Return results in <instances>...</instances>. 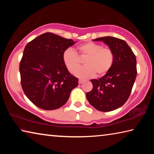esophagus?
Here are the masks:
<instances>
[{
  "label": "esophagus",
  "instance_id": "esophagus-1",
  "mask_svg": "<svg viewBox=\"0 0 154 154\" xmlns=\"http://www.w3.org/2000/svg\"><path fill=\"white\" fill-rule=\"evenodd\" d=\"M83 82V80L79 79V84H81V83H82Z\"/></svg>",
  "mask_w": 154,
  "mask_h": 154
}]
</instances>
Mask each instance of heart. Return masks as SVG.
<instances>
[{
    "label": "heart",
    "instance_id": "b5f03b06",
    "mask_svg": "<svg viewBox=\"0 0 154 154\" xmlns=\"http://www.w3.org/2000/svg\"><path fill=\"white\" fill-rule=\"evenodd\" d=\"M78 56L72 49H66L62 54V60L71 73H73L80 65L79 57L86 58L85 66L75 72V75L82 79L92 77L96 74L103 76L111 69L114 62V53L110 48H103L100 44L88 42L77 48ZM78 56L79 57H78Z\"/></svg>",
    "mask_w": 154,
    "mask_h": 154
}]
</instances>
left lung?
<instances>
[{
    "mask_svg": "<svg viewBox=\"0 0 154 154\" xmlns=\"http://www.w3.org/2000/svg\"><path fill=\"white\" fill-rule=\"evenodd\" d=\"M103 41L114 53L111 69L99 79H91L93 88L86 93L88 102L100 111L116 110L126 102L136 79L137 60L126 42L113 36L94 39Z\"/></svg>",
    "mask_w": 154,
    "mask_h": 154,
    "instance_id": "1",
    "label": "left lung"
}]
</instances>
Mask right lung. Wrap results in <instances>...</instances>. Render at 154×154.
Instances as JSON below:
<instances>
[{"label":"right lung","instance_id":"1","mask_svg":"<svg viewBox=\"0 0 154 154\" xmlns=\"http://www.w3.org/2000/svg\"><path fill=\"white\" fill-rule=\"evenodd\" d=\"M75 43L72 39L45 32L25 47L20 64L21 84L26 96L38 107H61L78 85V79L62 60L64 51Z\"/></svg>","mask_w":154,"mask_h":154}]
</instances>
